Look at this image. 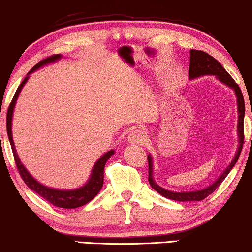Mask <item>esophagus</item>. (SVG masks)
I'll list each match as a JSON object with an SVG mask.
<instances>
[{
  "mask_svg": "<svg viewBox=\"0 0 252 252\" xmlns=\"http://www.w3.org/2000/svg\"><path fill=\"white\" fill-rule=\"evenodd\" d=\"M128 142L132 143V145H145L147 142V136L142 130L136 129V130H132L128 136Z\"/></svg>",
  "mask_w": 252,
  "mask_h": 252,
  "instance_id": "esophagus-1",
  "label": "esophagus"
}]
</instances>
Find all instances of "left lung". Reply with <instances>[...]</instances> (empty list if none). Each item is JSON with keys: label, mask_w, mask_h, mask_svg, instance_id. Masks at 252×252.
<instances>
[{"label": "left lung", "mask_w": 252, "mask_h": 252, "mask_svg": "<svg viewBox=\"0 0 252 252\" xmlns=\"http://www.w3.org/2000/svg\"><path fill=\"white\" fill-rule=\"evenodd\" d=\"M213 75L217 77L221 84L226 85L227 87L234 91V94L237 96V109H238V123H237V135H238V148H237L236 154L232 159L231 164L225 168L221 175L218 177L217 181H214L211 185L201 190H195V191H171V190L164 189L157 184L153 178V158L148 154V181L151 187L159 192L164 197L170 198V200L178 201V202H189V201H202L208 197L211 193L214 191L219 185L222 183L223 179L227 177L229 171L236 165L237 160L240 156V152L243 148V142H244V115H245V103L243 98L242 91L239 86L236 84L231 75L225 70V68L218 62L214 57L208 55L207 52L200 51V50H190V65H189V80L197 79V77Z\"/></svg>", "instance_id": "1"}]
</instances>
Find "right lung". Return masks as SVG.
<instances>
[{
  "instance_id": "right-lung-1",
  "label": "right lung",
  "mask_w": 252,
  "mask_h": 252,
  "mask_svg": "<svg viewBox=\"0 0 252 252\" xmlns=\"http://www.w3.org/2000/svg\"><path fill=\"white\" fill-rule=\"evenodd\" d=\"M62 57H63L62 55H54V56L48 57V59L40 61L38 64H35L34 67L27 73V75L24 79V81L21 82L20 86L18 87V90H16L12 103H10L9 107H8L7 132H8V139H9L10 146H12V151L14 154V159H15L16 167H18L19 172H20V176L21 178L24 179L25 184H26L32 191H34L37 195H39L40 197H43L44 200L48 201V202H50L51 204H54V206L59 207V208L73 209L88 203L90 201H92L96 195H98L104 184L105 164H106L107 160L115 154V151L111 149V151L106 152V153L103 154V156L96 160L95 164L93 165L92 171H91L90 178H88V181L86 182L82 187L76 188V189H55V188L46 187V185L41 184L40 182H38L37 179H35L34 177L27 171V168L24 166L20 158L18 156L15 145H14L13 132H12V122H13V115H14V109H15V105H16V100H18L19 94H20L23 87L26 85V82L29 81L30 75H31L33 71L38 70V69L44 67V65L57 62V61L62 59Z\"/></svg>"
}]
</instances>
